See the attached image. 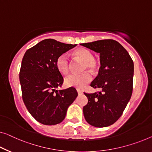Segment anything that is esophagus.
Here are the masks:
<instances>
[{
	"instance_id": "1",
	"label": "esophagus",
	"mask_w": 152,
	"mask_h": 152,
	"mask_svg": "<svg viewBox=\"0 0 152 152\" xmlns=\"http://www.w3.org/2000/svg\"><path fill=\"white\" fill-rule=\"evenodd\" d=\"M77 92H78V94H79V95H80V94H83V91L82 90H80V89H77Z\"/></svg>"
}]
</instances>
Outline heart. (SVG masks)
<instances>
[{
    "instance_id": "b5f03b06",
    "label": "heart",
    "mask_w": 152,
    "mask_h": 152,
    "mask_svg": "<svg viewBox=\"0 0 152 152\" xmlns=\"http://www.w3.org/2000/svg\"><path fill=\"white\" fill-rule=\"evenodd\" d=\"M74 55L76 58L84 61L83 69H89L91 72H95L98 69V63L94 58L92 52L87 48H78L74 52ZM56 66L58 72L63 74H67L69 72L70 63L68 56L66 54H62L58 56L56 61ZM92 76L88 72L82 74H72L65 78V85L67 87H76L83 89L85 86L91 82Z\"/></svg>"
}]
</instances>
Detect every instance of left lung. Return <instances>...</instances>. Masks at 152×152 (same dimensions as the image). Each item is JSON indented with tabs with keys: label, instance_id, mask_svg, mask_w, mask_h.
I'll use <instances>...</instances> for the list:
<instances>
[{
	"label": "left lung",
	"instance_id": "8db88e82",
	"mask_svg": "<svg viewBox=\"0 0 152 152\" xmlns=\"http://www.w3.org/2000/svg\"><path fill=\"white\" fill-rule=\"evenodd\" d=\"M99 53L101 66L91 87L102 91L84 93L88 103L83 114L88 124L97 128L112 125L121 116L132 94L134 63L126 50L113 39L81 44Z\"/></svg>",
	"mask_w": 152,
	"mask_h": 152
}]
</instances>
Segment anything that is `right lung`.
Instances as JSON below:
<instances>
[{
	"mask_svg": "<svg viewBox=\"0 0 152 152\" xmlns=\"http://www.w3.org/2000/svg\"><path fill=\"white\" fill-rule=\"evenodd\" d=\"M75 46L46 39L24 54L19 75L22 99L30 114L41 124L51 126L63 121L78 96L74 87L56 90L63 83L56 66V58Z\"/></svg>",
	"mask_w": 152,
	"mask_h": 152,
	"instance_id": "add662e5",
	"label": "right lung"
}]
</instances>
